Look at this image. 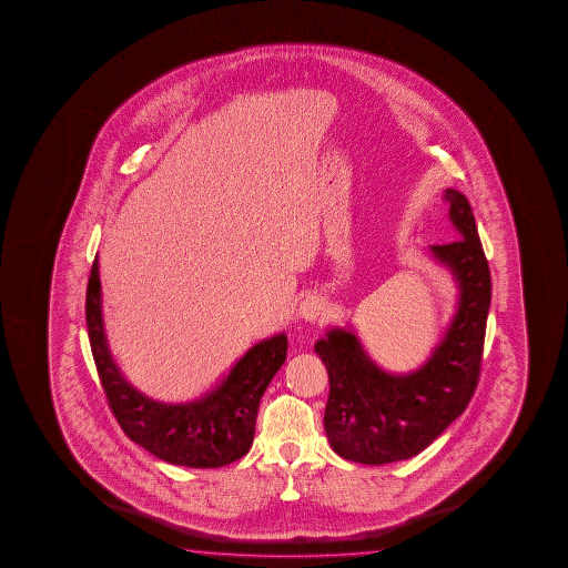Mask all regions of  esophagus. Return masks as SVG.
Returning <instances> with one entry per match:
<instances>
[{
  "mask_svg": "<svg viewBox=\"0 0 568 568\" xmlns=\"http://www.w3.org/2000/svg\"><path fill=\"white\" fill-rule=\"evenodd\" d=\"M324 314V300L320 296H308L300 302L298 316L306 322H316Z\"/></svg>",
  "mask_w": 568,
  "mask_h": 568,
  "instance_id": "34e87169",
  "label": "esophagus"
}]
</instances>
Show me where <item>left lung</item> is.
<instances>
[{"mask_svg":"<svg viewBox=\"0 0 568 568\" xmlns=\"http://www.w3.org/2000/svg\"><path fill=\"white\" fill-rule=\"evenodd\" d=\"M457 241L432 246L459 286L452 326L424 366L387 374L367 356L352 327H334L317 339L329 377L324 427L332 449L364 465L412 459L453 424L471 402L481 372L490 306V272L471 204L447 189Z\"/></svg>","mask_w":568,"mask_h":568,"instance_id":"left-lung-1","label":"left lung"}]
</instances>
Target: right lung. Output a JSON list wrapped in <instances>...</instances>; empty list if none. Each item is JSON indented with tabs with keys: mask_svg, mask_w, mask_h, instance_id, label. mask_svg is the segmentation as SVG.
<instances>
[{
	"mask_svg": "<svg viewBox=\"0 0 568 568\" xmlns=\"http://www.w3.org/2000/svg\"><path fill=\"white\" fill-rule=\"evenodd\" d=\"M87 332L111 412L131 442L181 467L212 469L244 457L254 442L262 395L286 362V334L262 339L234 364L212 392L189 404H163L126 382L106 346L99 262H93L85 302Z\"/></svg>",
	"mask_w": 568,
	"mask_h": 568,
	"instance_id": "add662e5",
	"label": "right lung"
}]
</instances>
